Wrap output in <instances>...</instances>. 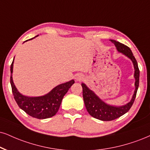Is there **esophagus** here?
Segmentation results:
<instances>
[{
    "mask_svg": "<svg viewBox=\"0 0 150 150\" xmlns=\"http://www.w3.org/2000/svg\"><path fill=\"white\" fill-rule=\"evenodd\" d=\"M75 79H76V81H81L83 79V76L81 75V74H78V75L76 76Z\"/></svg>",
    "mask_w": 150,
    "mask_h": 150,
    "instance_id": "1",
    "label": "esophagus"
}]
</instances>
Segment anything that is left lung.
<instances>
[{"label":"left lung","mask_w":150,"mask_h":150,"mask_svg":"<svg viewBox=\"0 0 150 150\" xmlns=\"http://www.w3.org/2000/svg\"><path fill=\"white\" fill-rule=\"evenodd\" d=\"M110 41L115 45L119 52L122 53L123 54H125L132 60L135 69L134 77L136 79V82H135L136 89H135L134 94L130 102H129L125 106L117 107L110 106V105L105 103L86 85L84 83L81 84L83 88V97L85 106H86L87 110L92 117L96 119L102 120V121H111V120L117 119L128 112L134 102L138 86H139L140 70L138 68L137 61L133 55L131 49L127 46L115 41V40H110Z\"/></svg>","instance_id":"1"}]
</instances>
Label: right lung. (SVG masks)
<instances>
[{"label":"right lung","instance_id":"right-lung-1","mask_svg":"<svg viewBox=\"0 0 150 150\" xmlns=\"http://www.w3.org/2000/svg\"><path fill=\"white\" fill-rule=\"evenodd\" d=\"M13 62L14 60L10 67V83L12 86L13 96L19 108L31 117L38 119H46L55 115L60 108L62 98L69 90L70 87L74 83V81L71 80L65 83L59 85L53 88L47 95L42 97H25L18 92L13 83L12 75Z\"/></svg>","mask_w":150,"mask_h":150}]
</instances>
